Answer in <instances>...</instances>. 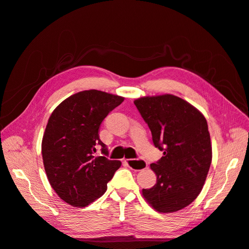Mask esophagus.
Segmentation results:
<instances>
[{
	"instance_id": "obj_1",
	"label": "esophagus",
	"mask_w": 249,
	"mask_h": 249,
	"mask_svg": "<svg viewBox=\"0 0 249 249\" xmlns=\"http://www.w3.org/2000/svg\"><path fill=\"white\" fill-rule=\"evenodd\" d=\"M124 163L129 167L135 171H142L147 168V164L144 160H124Z\"/></svg>"
}]
</instances>
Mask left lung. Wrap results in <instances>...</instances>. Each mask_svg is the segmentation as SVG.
Instances as JSON below:
<instances>
[{
  "label": "left lung",
  "mask_w": 249,
  "mask_h": 249,
  "mask_svg": "<svg viewBox=\"0 0 249 249\" xmlns=\"http://www.w3.org/2000/svg\"><path fill=\"white\" fill-rule=\"evenodd\" d=\"M134 104L147 123L163 157L150 169L155 186L142 189L144 199L159 213L184 209L200 193L213 151L207 119L196 107L174 94L147 95Z\"/></svg>",
  "instance_id": "obj_1"
}]
</instances>
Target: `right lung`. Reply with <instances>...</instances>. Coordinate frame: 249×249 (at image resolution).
Returning a JSON list of instances; mask_svg holds the SVG:
<instances>
[{
  "label": "right lung",
  "mask_w": 249,
  "mask_h": 249,
  "mask_svg": "<svg viewBox=\"0 0 249 249\" xmlns=\"http://www.w3.org/2000/svg\"><path fill=\"white\" fill-rule=\"evenodd\" d=\"M124 101L123 96L89 89L70 95L51 114L41 140L48 180L58 196L72 207L83 208L100 198L120 160L95 157L104 119Z\"/></svg>",
  "instance_id": "right-lung-1"
}]
</instances>
